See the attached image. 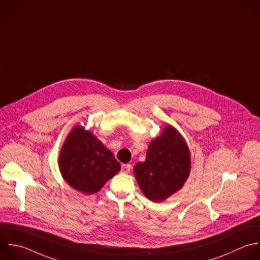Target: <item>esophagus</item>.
<instances>
[{
	"label": "esophagus",
	"mask_w": 260,
	"mask_h": 260,
	"mask_svg": "<svg viewBox=\"0 0 260 260\" xmlns=\"http://www.w3.org/2000/svg\"><path fill=\"white\" fill-rule=\"evenodd\" d=\"M131 169H132V167H131V165H129V164H126V165H122V167H121V171H122L123 173H125V174H128V173H130Z\"/></svg>",
	"instance_id": "esophagus-1"
}]
</instances>
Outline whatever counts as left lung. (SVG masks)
Wrapping results in <instances>:
<instances>
[{
	"mask_svg": "<svg viewBox=\"0 0 260 260\" xmlns=\"http://www.w3.org/2000/svg\"><path fill=\"white\" fill-rule=\"evenodd\" d=\"M191 157L182 135L167 125L161 135L148 145L146 158L134 166V175L142 193L160 202L179 191L189 177Z\"/></svg>",
	"mask_w": 260,
	"mask_h": 260,
	"instance_id": "left-lung-1",
	"label": "left lung"
}]
</instances>
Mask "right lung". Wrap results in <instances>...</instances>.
<instances>
[{
    "label": "right lung",
    "mask_w": 260,
    "mask_h": 260,
    "mask_svg": "<svg viewBox=\"0 0 260 260\" xmlns=\"http://www.w3.org/2000/svg\"><path fill=\"white\" fill-rule=\"evenodd\" d=\"M59 168L72 188L93 194L120 171L121 165L92 132L77 125L62 146Z\"/></svg>",
    "instance_id": "right-lung-1"
}]
</instances>
